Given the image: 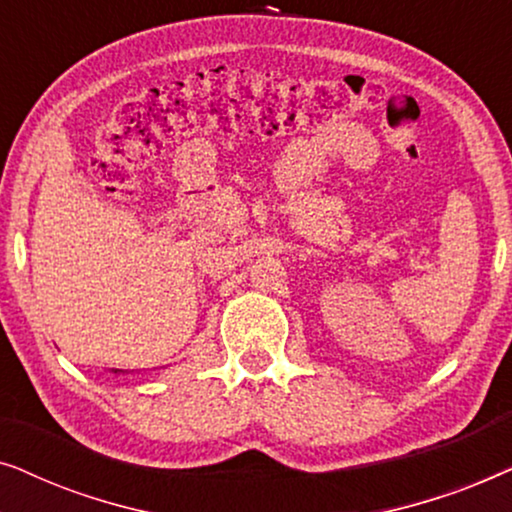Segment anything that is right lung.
Returning <instances> with one entry per match:
<instances>
[{
  "label": "right lung",
  "instance_id": "1",
  "mask_svg": "<svg viewBox=\"0 0 512 512\" xmlns=\"http://www.w3.org/2000/svg\"><path fill=\"white\" fill-rule=\"evenodd\" d=\"M111 373H114V375H121L123 370H118V368H111Z\"/></svg>",
  "mask_w": 512,
  "mask_h": 512
}]
</instances>
